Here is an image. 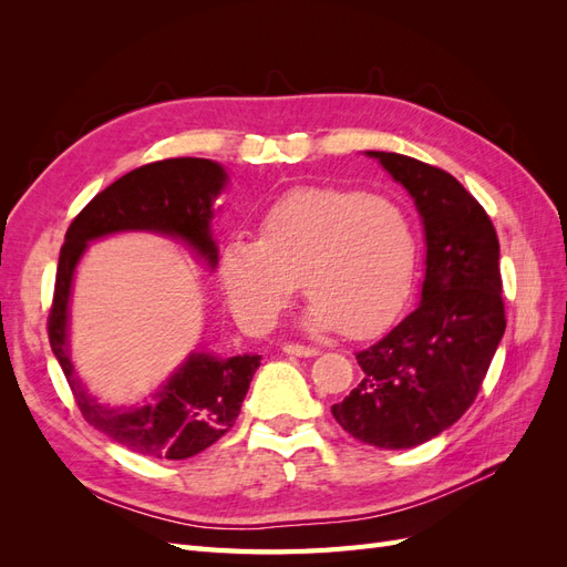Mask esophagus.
<instances>
[{
  "label": "esophagus",
  "mask_w": 567,
  "mask_h": 567,
  "mask_svg": "<svg viewBox=\"0 0 567 567\" xmlns=\"http://www.w3.org/2000/svg\"><path fill=\"white\" fill-rule=\"evenodd\" d=\"M284 352L293 354V357H317L319 348H315V346H300V342H286Z\"/></svg>",
  "instance_id": "1"
}]
</instances>
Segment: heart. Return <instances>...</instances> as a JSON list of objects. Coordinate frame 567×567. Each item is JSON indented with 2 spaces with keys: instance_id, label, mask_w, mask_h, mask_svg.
<instances>
[{
  "instance_id": "heart-1",
  "label": "heart",
  "mask_w": 567,
  "mask_h": 567,
  "mask_svg": "<svg viewBox=\"0 0 567 567\" xmlns=\"http://www.w3.org/2000/svg\"><path fill=\"white\" fill-rule=\"evenodd\" d=\"M419 238L400 203L357 188L307 186L274 200L257 241L231 238L219 281L234 315L267 331L298 293L315 305V326L359 338L388 323L414 279Z\"/></svg>"
}]
</instances>
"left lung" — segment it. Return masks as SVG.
Segmentation results:
<instances>
[{
    "label": "left lung",
    "mask_w": 567,
    "mask_h": 567,
    "mask_svg": "<svg viewBox=\"0 0 567 567\" xmlns=\"http://www.w3.org/2000/svg\"><path fill=\"white\" fill-rule=\"evenodd\" d=\"M414 198L425 229L421 305L354 352L362 379L331 406L352 437L409 450L456 423L475 402L506 331L499 238L458 179L400 153L367 151Z\"/></svg>",
    "instance_id": "obj_1"
}]
</instances>
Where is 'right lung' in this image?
<instances>
[{
    "instance_id": "add662e5",
    "label": "right lung",
    "mask_w": 567,
    "mask_h": 567,
    "mask_svg": "<svg viewBox=\"0 0 567 567\" xmlns=\"http://www.w3.org/2000/svg\"><path fill=\"white\" fill-rule=\"evenodd\" d=\"M227 184L221 165L205 158H167L132 169L96 194L65 231L54 300L47 319L49 346L73 390L80 414L96 431L130 452L151 458H188L208 450L241 414L260 354L219 359L192 352L144 406L111 409L82 388L68 354V300L75 265L99 236L115 231H158L182 238L210 267L217 246L210 234L213 200Z\"/></svg>"
}]
</instances>
